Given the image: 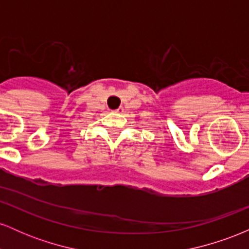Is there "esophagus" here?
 Masks as SVG:
<instances>
[{"label": "esophagus", "mask_w": 249, "mask_h": 249, "mask_svg": "<svg viewBox=\"0 0 249 249\" xmlns=\"http://www.w3.org/2000/svg\"><path fill=\"white\" fill-rule=\"evenodd\" d=\"M116 112H118V113L124 112V107H119L117 108V110H116Z\"/></svg>", "instance_id": "1"}]
</instances>
